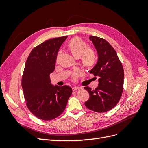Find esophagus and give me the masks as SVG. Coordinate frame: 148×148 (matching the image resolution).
<instances>
[{"label":"esophagus","instance_id":"34e87169","mask_svg":"<svg viewBox=\"0 0 148 148\" xmlns=\"http://www.w3.org/2000/svg\"><path fill=\"white\" fill-rule=\"evenodd\" d=\"M82 89V88H80V87H75V86H73L72 88V90L73 91H77V90H79V89Z\"/></svg>","mask_w":148,"mask_h":148}]
</instances>
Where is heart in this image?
<instances>
[{
    "label": "heart",
    "mask_w": 148,
    "mask_h": 148,
    "mask_svg": "<svg viewBox=\"0 0 148 148\" xmlns=\"http://www.w3.org/2000/svg\"><path fill=\"white\" fill-rule=\"evenodd\" d=\"M69 51L75 58L80 59L82 65L85 69L90 70L96 65L97 57L96 51L92 48L88 47V44L80 38L71 39L67 44ZM77 74L73 75L75 79Z\"/></svg>",
    "instance_id": "b5f03b06"
}]
</instances>
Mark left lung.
Returning <instances> with one entry per match:
<instances>
[{
	"label": "left lung",
	"instance_id": "obj_1",
	"mask_svg": "<svg viewBox=\"0 0 148 148\" xmlns=\"http://www.w3.org/2000/svg\"><path fill=\"white\" fill-rule=\"evenodd\" d=\"M89 39L98 53L97 63L89 73L99 77V82L95 89L84 88L89 94L84 104L89 110L103 113L113 109L122 97L124 71L117 52L106 40L95 36Z\"/></svg>",
	"mask_w": 148,
	"mask_h": 148
}]
</instances>
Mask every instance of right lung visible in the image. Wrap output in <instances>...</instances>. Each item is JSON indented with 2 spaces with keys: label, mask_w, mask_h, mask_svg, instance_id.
Returning <instances> with one entry per match:
<instances>
[{
  "label": "right lung",
  "mask_w": 148,
  "mask_h": 148,
  "mask_svg": "<svg viewBox=\"0 0 148 148\" xmlns=\"http://www.w3.org/2000/svg\"><path fill=\"white\" fill-rule=\"evenodd\" d=\"M66 36L48 39L36 46L26 60L21 78L26 104L35 117L51 120L64 111L72 93L68 86H52L50 74L56 69L59 49Z\"/></svg>",
  "instance_id": "add662e5"
}]
</instances>
